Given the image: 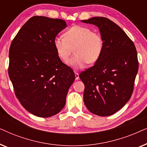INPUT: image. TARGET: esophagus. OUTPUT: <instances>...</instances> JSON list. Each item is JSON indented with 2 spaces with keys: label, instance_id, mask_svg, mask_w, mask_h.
<instances>
[{
  "label": "esophagus",
  "instance_id": "esophagus-1",
  "mask_svg": "<svg viewBox=\"0 0 147 147\" xmlns=\"http://www.w3.org/2000/svg\"><path fill=\"white\" fill-rule=\"evenodd\" d=\"M75 76H76V80H78L80 79V77H79V74L78 73V72L75 71Z\"/></svg>",
  "mask_w": 147,
  "mask_h": 147
}]
</instances>
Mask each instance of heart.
Masks as SVG:
<instances>
[{
	"label": "heart",
	"instance_id": "obj_1",
	"mask_svg": "<svg viewBox=\"0 0 147 147\" xmlns=\"http://www.w3.org/2000/svg\"><path fill=\"white\" fill-rule=\"evenodd\" d=\"M75 46L76 55L69 63L76 69H82L88 63H94L99 59L103 51L104 41L100 33L82 25H74L65 32L64 36H56L53 39L57 55L64 61L69 59Z\"/></svg>",
	"mask_w": 147,
	"mask_h": 147
}]
</instances>
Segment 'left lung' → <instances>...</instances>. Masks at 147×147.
<instances>
[{"instance_id":"1","label":"left lung","mask_w":147,"mask_h":147,"mask_svg":"<svg viewBox=\"0 0 147 147\" xmlns=\"http://www.w3.org/2000/svg\"><path fill=\"white\" fill-rule=\"evenodd\" d=\"M82 22L97 26L104 41L99 59L79 76L85 86L84 104L96 115L110 116L131 97L138 69L137 52L125 32L107 18L92 17Z\"/></svg>"}]
</instances>
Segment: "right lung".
Wrapping results in <instances>:
<instances>
[{
  "mask_svg": "<svg viewBox=\"0 0 147 147\" xmlns=\"http://www.w3.org/2000/svg\"><path fill=\"white\" fill-rule=\"evenodd\" d=\"M67 27L59 19L34 16L18 32L9 49V76L21 105L47 118L61 111L75 80L57 55L53 39Z\"/></svg>",
  "mask_w": 147,
  "mask_h": 147,
  "instance_id": "right-lung-1",
  "label": "right lung"
}]
</instances>
